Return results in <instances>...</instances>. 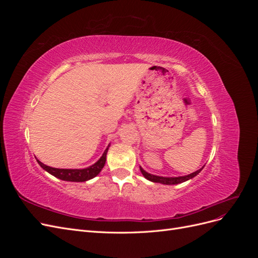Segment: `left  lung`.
I'll use <instances>...</instances> for the list:
<instances>
[{
	"mask_svg": "<svg viewBox=\"0 0 258 258\" xmlns=\"http://www.w3.org/2000/svg\"><path fill=\"white\" fill-rule=\"evenodd\" d=\"M204 169L202 167L201 169L197 170L196 172H192L188 175H184V176H177V177H165V176H158V175H154L151 173H147L145 170H143L141 167H140V170H141L142 174L144 175L145 178H147L148 181H152L154 183H161V184H165V185H175V184H179V183H183L185 181H188V179L192 178L196 176L197 174L200 173V171Z\"/></svg>",
	"mask_w": 258,
	"mask_h": 258,
	"instance_id": "left-lung-1",
	"label": "left lung"
}]
</instances>
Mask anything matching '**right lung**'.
<instances>
[{"instance_id":"right-lung-1","label":"right lung","mask_w":258,"mask_h":258,"mask_svg":"<svg viewBox=\"0 0 258 258\" xmlns=\"http://www.w3.org/2000/svg\"><path fill=\"white\" fill-rule=\"evenodd\" d=\"M110 146V145H108ZM104 151L103 155L101 156V158L96 162L93 163L92 166L85 168V169H58V168H51L49 166L44 165L43 162H41L40 160H37L38 165H40L45 171H47L48 173H50L51 175L56 176L62 181H68V182H86L88 181L90 178H93L95 176H97L100 171L103 169L105 161H106V154H107V150Z\"/></svg>"}]
</instances>
